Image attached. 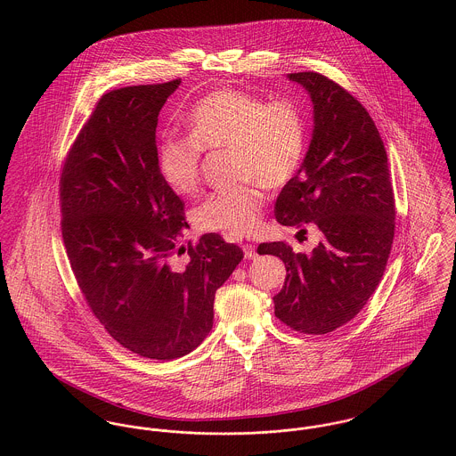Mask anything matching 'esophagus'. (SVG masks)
Instances as JSON below:
<instances>
[{"label":"esophagus","instance_id":"obj_1","mask_svg":"<svg viewBox=\"0 0 456 456\" xmlns=\"http://www.w3.org/2000/svg\"><path fill=\"white\" fill-rule=\"evenodd\" d=\"M242 249H244V256H246V260H256V258H258L256 248H255L253 244H244V246H242Z\"/></svg>","mask_w":456,"mask_h":456}]
</instances>
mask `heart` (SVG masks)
<instances>
[{"label": "heart", "mask_w": 456, "mask_h": 456, "mask_svg": "<svg viewBox=\"0 0 456 456\" xmlns=\"http://www.w3.org/2000/svg\"><path fill=\"white\" fill-rule=\"evenodd\" d=\"M190 134H163L156 161L167 186L181 196L196 193L201 152L232 149L233 179L240 184L216 191L196 208L203 230L248 237L260 226L265 186L281 190L298 174L307 149L302 107L288 98L266 102L239 89L201 98L188 116Z\"/></svg>", "instance_id": "obj_1"}]
</instances>
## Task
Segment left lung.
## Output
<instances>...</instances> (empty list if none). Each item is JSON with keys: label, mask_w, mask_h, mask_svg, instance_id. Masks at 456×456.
I'll return each mask as SVG.
<instances>
[{"label": "left lung", "mask_w": 456, "mask_h": 456, "mask_svg": "<svg viewBox=\"0 0 456 456\" xmlns=\"http://www.w3.org/2000/svg\"><path fill=\"white\" fill-rule=\"evenodd\" d=\"M288 78L309 93L314 130L298 174L277 196L275 219L309 223L322 240L309 255L284 242L260 244L258 253L279 256L288 272L275 316L323 335L351 322L376 291L393 244L395 198L385 143L365 107L322 73Z\"/></svg>", "instance_id": "1"}]
</instances>
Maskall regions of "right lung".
Masks as SVG:
<instances>
[{
    "mask_svg": "<svg viewBox=\"0 0 456 456\" xmlns=\"http://www.w3.org/2000/svg\"><path fill=\"white\" fill-rule=\"evenodd\" d=\"M181 78L103 94L66 156L61 230L77 284L94 318L131 353L174 360L212 328L214 297L244 258L217 233L188 244L172 266L184 201L156 161L161 107ZM186 251V249H184Z\"/></svg>",
    "mask_w": 456,
    "mask_h": 456,
    "instance_id": "1",
    "label": "right lung"
}]
</instances>
